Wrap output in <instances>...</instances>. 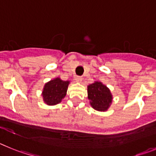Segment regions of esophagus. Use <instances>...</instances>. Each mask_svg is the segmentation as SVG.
Returning <instances> with one entry per match:
<instances>
[{
	"instance_id": "esophagus-1",
	"label": "esophagus",
	"mask_w": 156,
	"mask_h": 156,
	"mask_svg": "<svg viewBox=\"0 0 156 156\" xmlns=\"http://www.w3.org/2000/svg\"><path fill=\"white\" fill-rule=\"evenodd\" d=\"M83 78L81 76H76V82L78 83H80L81 81H82Z\"/></svg>"
}]
</instances>
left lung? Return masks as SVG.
<instances>
[{
    "instance_id": "8db88e82",
    "label": "left lung",
    "mask_w": 156,
    "mask_h": 156,
    "mask_svg": "<svg viewBox=\"0 0 156 156\" xmlns=\"http://www.w3.org/2000/svg\"><path fill=\"white\" fill-rule=\"evenodd\" d=\"M88 98L90 105L98 111H105L112 103V94L106 86L100 82H95L87 87Z\"/></svg>"
}]
</instances>
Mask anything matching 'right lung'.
<instances>
[{"instance_id":"obj_1","label":"right lung","mask_w":156,"mask_h":156,"mask_svg":"<svg viewBox=\"0 0 156 156\" xmlns=\"http://www.w3.org/2000/svg\"><path fill=\"white\" fill-rule=\"evenodd\" d=\"M69 83V81H63L59 78L47 83L43 90L44 101L49 105L61 102L62 99L66 96Z\"/></svg>"}]
</instances>
